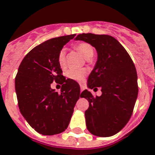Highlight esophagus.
<instances>
[{"mask_svg": "<svg viewBox=\"0 0 155 155\" xmlns=\"http://www.w3.org/2000/svg\"><path fill=\"white\" fill-rule=\"evenodd\" d=\"M80 87H81V93L84 90H85V87H84L83 85H80Z\"/></svg>", "mask_w": 155, "mask_h": 155, "instance_id": "1", "label": "esophagus"}]
</instances>
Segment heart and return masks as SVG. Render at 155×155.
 <instances>
[{
    "instance_id": "1",
    "label": "heart",
    "mask_w": 155,
    "mask_h": 155,
    "mask_svg": "<svg viewBox=\"0 0 155 155\" xmlns=\"http://www.w3.org/2000/svg\"><path fill=\"white\" fill-rule=\"evenodd\" d=\"M76 49L80 54L86 59L90 60L94 56V48L92 45L86 42H81L75 46ZM58 65L62 70H65L66 68V58H65V49H61L59 52L58 56ZM86 75V70H70L66 72V77L68 78L72 79L78 82H81L84 81V79Z\"/></svg>"
}]
</instances>
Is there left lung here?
I'll return each instance as SVG.
<instances>
[{"mask_svg":"<svg viewBox=\"0 0 155 155\" xmlns=\"http://www.w3.org/2000/svg\"><path fill=\"white\" fill-rule=\"evenodd\" d=\"M76 40L89 43L97 53L87 85L94 90L100 87L102 94L95 97L87 90L81 94L90 104L85 112L88 130L98 137L114 135L129 122L138 97L134 64L124 47L111 36L82 33Z\"/></svg>","mask_w":155,"mask_h":155,"instance_id":"1","label":"left lung"}]
</instances>
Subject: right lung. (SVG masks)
<instances>
[{"label": "right lung", "mask_w": 155, "mask_h": 155, "mask_svg": "<svg viewBox=\"0 0 155 155\" xmlns=\"http://www.w3.org/2000/svg\"><path fill=\"white\" fill-rule=\"evenodd\" d=\"M75 34L55 38L28 52L15 78V90L22 116L37 132L54 135L65 131L80 95V86L65 79L58 56ZM54 81L62 85L61 93L51 88Z\"/></svg>", "instance_id": "add662e5"}]
</instances>
